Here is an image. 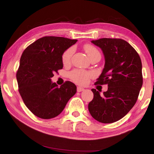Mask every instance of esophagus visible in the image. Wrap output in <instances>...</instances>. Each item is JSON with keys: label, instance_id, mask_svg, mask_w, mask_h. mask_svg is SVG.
I'll return each mask as SVG.
<instances>
[{"label": "esophagus", "instance_id": "obj_1", "mask_svg": "<svg viewBox=\"0 0 154 154\" xmlns=\"http://www.w3.org/2000/svg\"><path fill=\"white\" fill-rule=\"evenodd\" d=\"M84 88H82V87H79V86H78L77 87V91L78 92H82V91H84Z\"/></svg>", "mask_w": 154, "mask_h": 154}]
</instances>
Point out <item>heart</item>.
Listing matches in <instances>:
<instances>
[{
  "instance_id": "obj_1",
  "label": "heart",
  "mask_w": 154,
  "mask_h": 154,
  "mask_svg": "<svg viewBox=\"0 0 154 154\" xmlns=\"http://www.w3.org/2000/svg\"><path fill=\"white\" fill-rule=\"evenodd\" d=\"M83 49L90 60L96 56H100L98 49L90 44H85L83 46ZM73 51V48H69L63 52L62 55V62L64 65L69 64L71 62ZM93 73L91 72L83 71L82 70H74L70 72L69 77L74 82L80 85H84L88 82V81L93 77Z\"/></svg>"
}]
</instances>
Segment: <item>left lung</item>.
<instances>
[{"label":"left lung","instance_id":"8db88e82","mask_svg":"<svg viewBox=\"0 0 154 154\" xmlns=\"http://www.w3.org/2000/svg\"><path fill=\"white\" fill-rule=\"evenodd\" d=\"M101 48L105 67L95 85H108L103 95L92 89L94 98L88 105L91 116L104 124L113 123L128 113L136 103L143 85L142 63L139 54L122 38L92 41Z\"/></svg>","mask_w":154,"mask_h":154}]
</instances>
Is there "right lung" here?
I'll return each mask as SVG.
<instances>
[{
    "label": "right lung",
    "mask_w": 154,
    "mask_h": 154,
    "mask_svg": "<svg viewBox=\"0 0 154 154\" xmlns=\"http://www.w3.org/2000/svg\"><path fill=\"white\" fill-rule=\"evenodd\" d=\"M77 41L46 36L23 51L16 73L18 91L25 105L38 118L48 119L58 116L76 93L73 83L66 81L58 87L51 78L63 67V52Z\"/></svg>",
    "instance_id": "right-lung-1"
}]
</instances>
